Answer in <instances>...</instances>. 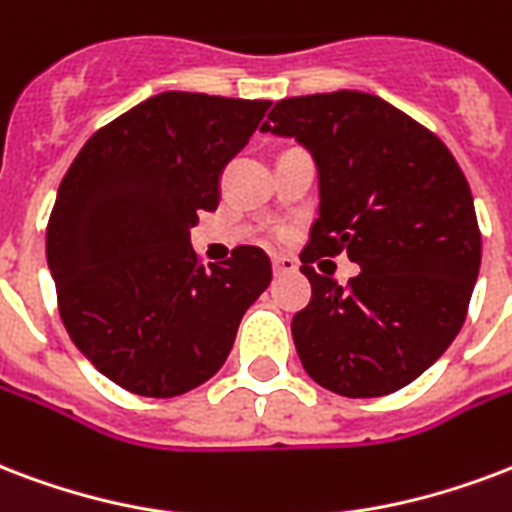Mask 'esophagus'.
<instances>
[{
    "instance_id": "34e87169",
    "label": "esophagus",
    "mask_w": 512,
    "mask_h": 512,
    "mask_svg": "<svg viewBox=\"0 0 512 512\" xmlns=\"http://www.w3.org/2000/svg\"><path fill=\"white\" fill-rule=\"evenodd\" d=\"M272 267H275V275H291L299 270V261L294 256H272Z\"/></svg>"
}]
</instances>
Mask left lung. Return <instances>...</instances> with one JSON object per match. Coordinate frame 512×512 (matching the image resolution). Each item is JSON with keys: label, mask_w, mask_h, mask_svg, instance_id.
<instances>
[{"label": "left lung", "mask_w": 512, "mask_h": 512, "mask_svg": "<svg viewBox=\"0 0 512 512\" xmlns=\"http://www.w3.org/2000/svg\"><path fill=\"white\" fill-rule=\"evenodd\" d=\"M261 132L294 137L318 167V218L302 251L313 297L291 321L318 386L364 399L399 391L459 334L480 270L470 183L445 142L375 94L280 99ZM340 250V287L309 264Z\"/></svg>", "instance_id": "8db88e82"}]
</instances>
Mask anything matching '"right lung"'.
<instances>
[{"instance_id":"obj_1","label":"right lung","mask_w":512,"mask_h":512,"mask_svg":"<svg viewBox=\"0 0 512 512\" xmlns=\"http://www.w3.org/2000/svg\"><path fill=\"white\" fill-rule=\"evenodd\" d=\"M270 105L164 91L91 134L61 180L45 240L61 321L132 394L180 397L213 378L270 286L261 248L205 270L188 234Z\"/></svg>"}]
</instances>
